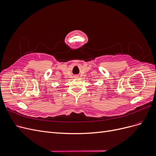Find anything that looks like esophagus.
Segmentation results:
<instances>
[{"label":"esophagus","mask_w":156,"mask_h":156,"mask_svg":"<svg viewBox=\"0 0 156 156\" xmlns=\"http://www.w3.org/2000/svg\"><path fill=\"white\" fill-rule=\"evenodd\" d=\"M75 78H78L79 77L77 76V75H76V76H75Z\"/></svg>","instance_id":"obj_1"}]
</instances>
